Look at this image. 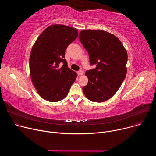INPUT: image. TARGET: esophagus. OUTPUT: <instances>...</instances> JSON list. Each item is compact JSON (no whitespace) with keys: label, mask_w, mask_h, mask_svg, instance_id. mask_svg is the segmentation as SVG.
I'll return each instance as SVG.
<instances>
[{"label":"esophagus","mask_w":156,"mask_h":156,"mask_svg":"<svg viewBox=\"0 0 156 156\" xmlns=\"http://www.w3.org/2000/svg\"><path fill=\"white\" fill-rule=\"evenodd\" d=\"M77 73H78V75H79V76H80V75H83V72L81 70L78 71V72H77Z\"/></svg>","instance_id":"1"}]
</instances>
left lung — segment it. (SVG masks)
Listing matches in <instances>:
<instances>
[{"instance_id":"obj_1","label":"left lung","mask_w":156,"mask_h":156,"mask_svg":"<svg viewBox=\"0 0 156 156\" xmlns=\"http://www.w3.org/2000/svg\"><path fill=\"white\" fill-rule=\"evenodd\" d=\"M78 37L90 64L96 65L86 72L88 83L83 87V93L93 102H104L117 93L125 78L127 52L115 36L105 31L82 30Z\"/></svg>"}]
</instances>
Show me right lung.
<instances>
[{
    "label": "right lung",
    "instance_id": "right-lung-1",
    "mask_svg": "<svg viewBox=\"0 0 156 156\" xmlns=\"http://www.w3.org/2000/svg\"><path fill=\"white\" fill-rule=\"evenodd\" d=\"M78 36V30L52 25L38 37L30 57L32 82L38 94L49 102H58L67 95L77 74L65 59V50ZM63 63L61 67L59 63Z\"/></svg>",
    "mask_w": 156,
    "mask_h": 156
}]
</instances>
